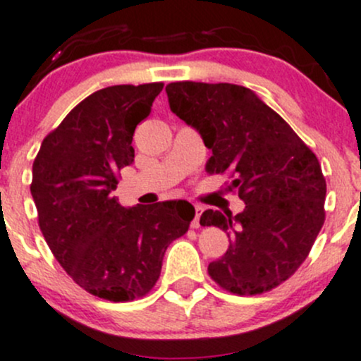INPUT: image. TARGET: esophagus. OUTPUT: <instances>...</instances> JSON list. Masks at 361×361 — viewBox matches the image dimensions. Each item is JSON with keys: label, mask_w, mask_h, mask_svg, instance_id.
Returning a JSON list of instances; mask_svg holds the SVG:
<instances>
[{"label": "esophagus", "mask_w": 361, "mask_h": 361, "mask_svg": "<svg viewBox=\"0 0 361 361\" xmlns=\"http://www.w3.org/2000/svg\"><path fill=\"white\" fill-rule=\"evenodd\" d=\"M201 213H202V206H195V218L192 220V227L194 228H199L201 227V224H199V218H201Z\"/></svg>", "instance_id": "34e87169"}]
</instances>
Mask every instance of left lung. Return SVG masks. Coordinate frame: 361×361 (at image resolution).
Wrapping results in <instances>:
<instances>
[{
  "mask_svg": "<svg viewBox=\"0 0 361 361\" xmlns=\"http://www.w3.org/2000/svg\"><path fill=\"white\" fill-rule=\"evenodd\" d=\"M169 106L213 152L209 174L228 173L238 214L206 209L204 227L232 239L207 274L234 295H260L292 278L325 224L326 181L318 157L253 90L234 83L173 82Z\"/></svg>",
  "mask_w": 361,
  "mask_h": 361,
  "instance_id": "obj_1",
  "label": "left lung"
}]
</instances>
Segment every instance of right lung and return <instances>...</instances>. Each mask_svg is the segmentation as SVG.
<instances>
[{
  "instance_id": "add662e5",
  "label": "right lung",
  "mask_w": 361,
  "mask_h": 361,
  "mask_svg": "<svg viewBox=\"0 0 361 361\" xmlns=\"http://www.w3.org/2000/svg\"><path fill=\"white\" fill-rule=\"evenodd\" d=\"M162 82L90 94L45 136L32 162L31 195L56 260L90 295L110 302L145 297L167 246L194 220L187 201L123 207L113 197L134 160L136 126L150 115Z\"/></svg>"
}]
</instances>
